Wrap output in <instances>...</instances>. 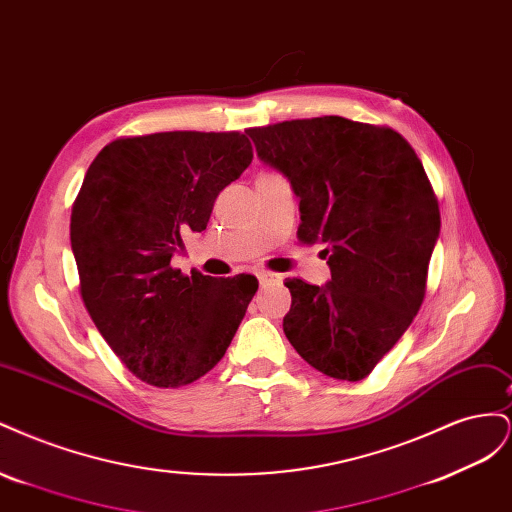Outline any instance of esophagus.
Returning a JSON list of instances; mask_svg holds the SVG:
<instances>
[{
	"mask_svg": "<svg viewBox=\"0 0 512 512\" xmlns=\"http://www.w3.org/2000/svg\"><path fill=\"white\" fill-rule=\"evenodd\" d=\"M258 280L262 286H275V284H282V275L271 273V271H258Z\"/></svg>",
	"mask_w": 512,
	"mask_h": 512,
	"instance_id": "34e87169",
	"label": "esophagus"
}]
</instances>
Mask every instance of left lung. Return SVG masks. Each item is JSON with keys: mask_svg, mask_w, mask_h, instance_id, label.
Returning a JSON list of instances; mask_svg holds the SVG:
<instances>
[{"mask_svg": "<svg viewBox=\"0 0 512 512\" xmlns=\"http://www.w3.org/2000/svg\"><path fill=\"white\" fill-rule=\"evenodd\" d=\"M258 158L301 198L297 237L320 245L327 286L284 282V333L322 374H371L423 305L440 235V207L425 168L399 132L337 115L250 128Z\"/></svg>", "mask_w": 512, "mask_h": 512, "instance_id": "8db88e82", "label": "left lung"}]
</instances>
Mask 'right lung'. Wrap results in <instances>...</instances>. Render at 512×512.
<instances>
[{
	"label": "right lung",
	"instance_id": "right-lung-1",
	"mask_svg": "<svg viewBox=\"0 0 512 512\" xmlns=\"http://www.w3.org/2000/svg\"><path fill=\"white\" fill-rule=\"evenodd\" d=\"M252 158L241 132L185 130L115 138L87 168L70 218L81 297L106 344L151 386L177 389L218 365L258 290L254 275L170 265Z\"/></svg>",
	"mask_w": 512,
	"mask_h": 512
}]
</instances>
